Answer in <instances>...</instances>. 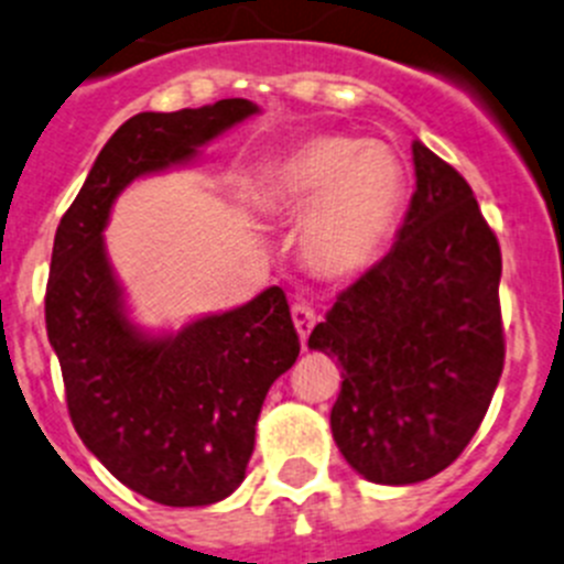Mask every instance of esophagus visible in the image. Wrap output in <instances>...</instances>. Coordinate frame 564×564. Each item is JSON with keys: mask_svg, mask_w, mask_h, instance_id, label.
Returning <instances> with one entry per match:
<instances>
[{"mask_svg": "<svg viewBox=\"0 0 564 564\" xmlns=\"http://www.w3.org/2000/svg\"><path fill=\"white\" fill-rule=\"evenodd\" d=\"M292 323H294V328H297L300 341L306 345L308 334H312L314 323H317V312L308 306L306 300H297V303H292Z\"/></svg>", "mask_w": 564, "mask_h": 564, "instance_id": "esophagus-1", "label": "esophagus"}]
</instances>
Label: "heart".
<instances>
[{"label": "heart", "mask_w": 564, "mask_h": 564, "mask_svg": "<svg viewBox=\"0 0 564 564\" xmlns=\"http://www.w3.org/2000/svg\"><path fill=\"white\" fill-rule=\"evenodd\" d=\"M409 194L401 155L378 141L317 133L272 158L256 177L258 205L300 217V252L325 278L365 272L381 256Z\"/></svg>", "instance_id": "heart-1"}]
</instances>
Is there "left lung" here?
<instances>
[{"label": "left lung", "mask_w": 564, "mask_h": 564, "mask_svg": "<svg viewBox=\"0 0 564 564\" xmlns=\"http://www.w3.org/2000/svg\"><path fill=\"white\" fill-rule=\"evenodd\" d=\"M417 188L392 250L308 336L341 365L330 431L376 484H417L459 459L503 370L501 247L465 177L414 141Z\"/></svg>", "instance_id": "8db88e82"}]
</instances>
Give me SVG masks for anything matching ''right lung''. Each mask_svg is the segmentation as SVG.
I'll list each match as a JSON object with an SVG mask.
<instances>
[{
    "label": "right lung",
    "mask_w": 564,
    "mask_h": 564,
    "mask_svg": "<svg viewBox=\"0 0 564 564\" xmlns=\"http://www.w3.org/2000/svg\"><path fill=\"white\" fill-rule=\"evenodd\" d=\"M252 113L250 99L135 113L102 147L52 247L46 336L68 417L124 487L163 507H208L245 481L256 420L300 339L281 286L177 334H141L124 312L102 230L135 177L192 161Z\"/></svg>",
    "instance_id": "add662e5"
}]
</instances>
